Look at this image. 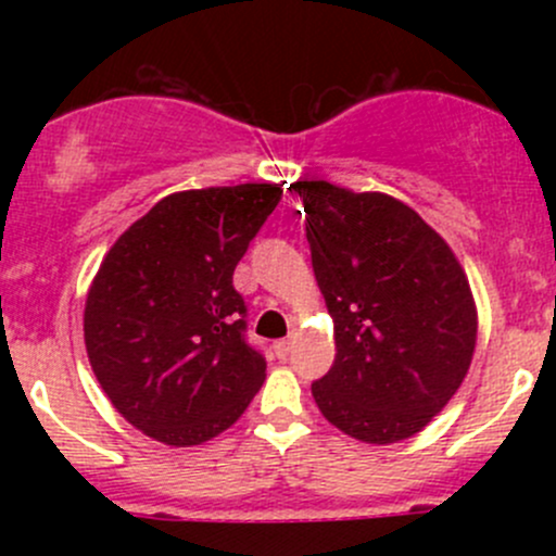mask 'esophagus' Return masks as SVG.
<instances>
[{"mask_svg":"<svg viewBox=\"0 0 556 556\" xmlns=\"http://www.w3.org/2000/svg\"><path fill=\"white\" fill-rule=\"evenodd\" d=\"M290 350H292V342L290 340H277V342H274V353H277L279 358H287V355H290Z\"/></svg>","mask_w":556,"mask_h":556,"instance_id":"esophagus-1","label":"esophagus"}]
</instances>
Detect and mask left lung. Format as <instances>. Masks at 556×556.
<instances>
[{"mask_svg": "<svg viewBox=\"0 0 556 556\" xmlns=\"http://www.w3.org/2000/svg\"><path fill=\"white\" fill-rule=\"evenodd\" d=\"M303 198L334 363L311 384L331 426L368 444L413 437L452 400L476 350V303L455 253L410 206L327 180Z\"/></svg>", "mask_w": 556, "mask_h": 556, "instance_id": "1", "label": "left lung"}]
</instances>
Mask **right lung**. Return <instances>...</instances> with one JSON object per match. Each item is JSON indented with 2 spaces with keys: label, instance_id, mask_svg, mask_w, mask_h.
<instances>
[{
  "label": "right lung",
  "instance_id": "1",
  "mask_svg": "<svg viewBox=\"0 0 556 556\" xmlns=\"http://www.w3.org/2000/svg\"><path fill=\"white\" fill-rule=\"evenodd\" d=\"M279 201L269 182L172 193L101 261L83 316L88 361L117 413L156 442H206L264 384L232 274Z\"/></svg>",
  "mask_w": 556,
  "mask_h": 556
}]
</instances>
